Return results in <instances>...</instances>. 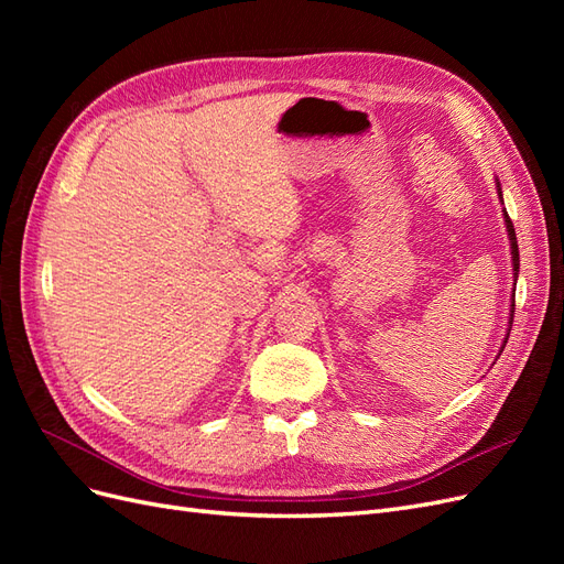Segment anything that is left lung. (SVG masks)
<instances>
[{"label":"left lung","mask_w":564,"mask_h":564,"mask_svg":"<svg viewBox=\"0 0 564 564\" xmlns=\"http://www.w3.org/2000/svg\"><path fill=\"white\" fill-rule=\"evenodd\" d=\"M499 195H501V187H499ZM503 202V199H501ZM506 228L510 235V249H513V275L518 278L520 272V251H518V237H516V228H513V220L506 214ZM510 315H516V299H513V308H510ZM510 327H513V319H510ZM506 346V344H503Z\"/></svg>","instance_id":"left-lung-1"}]
</instances>
